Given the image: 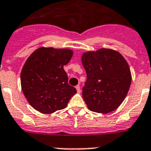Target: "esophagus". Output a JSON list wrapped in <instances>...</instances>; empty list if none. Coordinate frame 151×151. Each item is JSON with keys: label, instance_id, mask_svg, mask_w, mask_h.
Masks as SVG:
<instances>
[{"label": "esophagus", "instance_id": "34e87169", "mask_svg": "<svg viewBox=\"0 0 151 151\" xmlns=\"http://www.w3.org/2000/svg\"><path fill=\"white\" fill-rule=\"evenodd\" d=\"M76 91H77V93H80L81 92V90H80V86H79V85H77L76 86Z\"/></svg>", "mask_w": 151, "mask_h": 151}]
</instances>
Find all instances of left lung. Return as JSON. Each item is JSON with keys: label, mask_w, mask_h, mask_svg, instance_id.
<instances>
[{"label": "left lung", "mask_w": 151, "mask_h": 151, "mask_svg": "<svg viewBox=\"0 0 151 151\" xmlns=\"http://www.w3.org/2000/svg\"><path fill=\"white\" fill-rule=\"evenodd\" d=\"M86 72L83 98L91 111L113 112L127 96L132 82L128 62L120 52L110 49L88 51L82 55Z\"/></svg>", "instance_id": "1"}]
</instances>
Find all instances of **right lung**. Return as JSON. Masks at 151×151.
Listing matches in <instances>:
<instances>
[{
	"label": "right lung",
	"instance_id": "obj_1",
	"mask_svg": "<svg viewBox=\"0 0 151 151\" xmlns=\"http://www.w3.org/2000/svg\"><path fill=\"white\" fill-rule=\"evenodd\" d=\"M72 55L69 49L41 47L26 60L20 75L21 87L35 109L48 114L66 108L76 93L74 86L68 83L64 70Z\"/></svg>",
	"mask_w": 151,
	"mask_h": 151
}]
</instances>
